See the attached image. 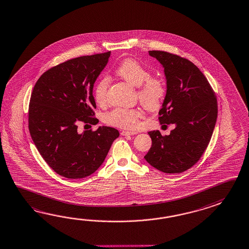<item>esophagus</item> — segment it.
Returning <instances> with one entry per match:
<instances>
[{"label": "esophagus", "instance_id": "34e87169", "mask_svg": "<svg viewBox=\"0 0 249 249\" xmlns=\"http://www.w3.org/2000/svg\"><path fill=\"white\" fill-rule=\"evenodd\" d=\"M122 136H133L135 134H137L136 132H133V131H122Z\"/></svg>", "mask_w": 249, "mask_h": 249}]
</instances>
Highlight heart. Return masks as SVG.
I'll return each instance as SVG.
<instances>
[{
    "mask_svg": "<svg viewBox=\"0 0 249 249\" xmlns=\"http://www.w3.org/2000/svg\"><path fill=\"white\" fill-rule=\"evenodd\" d=\"M116 74L127 83L138 87V99L148 110H155L160 106L165 94V87L158 77H151V72L141 63L133 59H126L116 68ZM110 79L103 77L94 89V98L97 105H105ZM144 112L139 108L119 107L107 113L105 122L115 127L136 129L140 125V119Z\"/></svg>",
    "mask_w": 249,
    "mask_h": 249,
    "instance_id": "1",
    "label": "heart"
}]
</instances>
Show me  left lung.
<instances>
[{
	"label": "left lung",
	"instance_id": "8db88e82",
	"mask_svg": "<svg viewBox=\"0 0 249 249\" xmlns=\"http://www.w3.org/2000/svg\"><path fill=\"white\" fill-rule=\"evenodd\" d=\"M148 53L164 68L167 80L159 122L176 127L169 136L148 132L152 146L144 159L160 172L180 173L195 165L208 146L217 120V99L193 62L163 51Z\"/></svg>",
	"mask_w": 249,
	"mask_h": 249
}]
</instances>
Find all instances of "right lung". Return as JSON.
<instances>
[{
  "mask_svg": "<svg viewBox=\"0 0 249 249\" xmlns=\"http://www.w3.org/2000/svg\"><path fill=\"white\" fill-rule=\"evenodd\" d=\"M111 52L81 56L53 67L39 77L28 108V128L40 155L59 175L82 178L104 162L116 128L78 133L77 124L95 125L93 88Z\"/></svg>",
  "mask_w": 249,
  "mask_h": 249,
  "instance_id": "obj_1",
  "label": "right lung"
}]
</instances>
